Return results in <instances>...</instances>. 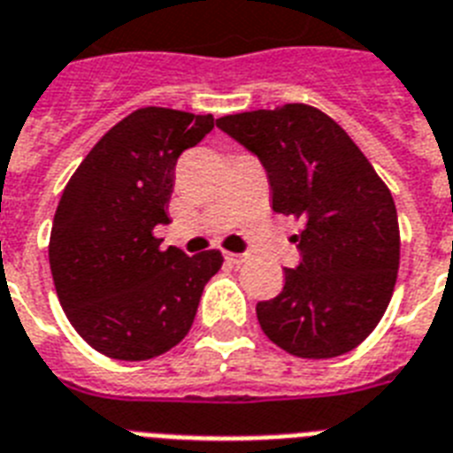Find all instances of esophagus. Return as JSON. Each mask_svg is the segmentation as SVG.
I'll return each mask as SVG.
<instances>
[{
    "label": "esophagus",
    "mask_w": 453,
    "mask_h": 453,
    "mask_svg": "<svg viewBox=\"0 0 453 453\" xmlns=\"http://www.w3.org/2000/svg\"><path fill=\"white\" fill-rule=\"evenodd\" d=\"M224 259L229 264H234V266H238V264L245 262V255H236V252H224Z\"/></svg>",
    "instance_id": "obj_1"
}]
</instances>
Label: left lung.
<instances>
[{
	"label": "left lung",
	"mask_w": 453,
	"mask_h": 453,
	"mask_svg": "<svg viewBox=\"0 0 453 453\" xmlns=\"http://www.w3.org/2000/svg\"><path fill=\"white\" fill-rule=\"evenodd\" d=\"M262 161L271 205L303 224L302 262L283 292L257 303L264 334L296 357H336L363 343L395 289L400 226L388 187L325 111L292 103L217 119Z\"/></svg>",
	"instance_id": "8db88e82"
}]
</instances>
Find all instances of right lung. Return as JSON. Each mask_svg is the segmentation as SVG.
Returning <instances> with one entry per match:
<instances>
[{
    "instance_id": "obj_1",
    "label": "right lung",
    "mask_w": 453,
    "mask_h": 453,
    "mask_svg": "<svg viewBox=\"0 0 453 453\" xmlns=\"http://www.w3.org/2000/svg\"><path fill=\"white\" fill-rule=\"evenodd\" d=\"M215 128L212 114L142 107L107 130L65 187L49 262L65 316L114 360H150L182 342L219 250H161L175 165Z\"/></svg>"
}]
</instances>
